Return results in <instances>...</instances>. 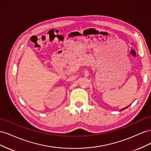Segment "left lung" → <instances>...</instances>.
Wrapping results in <instances>:
<instances>
[{
	"label": "left lung",
	"instance_id": "left-lung-1",
	"mask_svg": "<svg viewBox=\"0 0 151 151\" xmlns=\"http://www.w3.org/2000/svg\"><path fill=\"white\" fill-rule=\"evenodd\" d=\"M130 105H129V106H126V107H125V108H123V109H121V110H120V111H123V109H126V108H128V107H129V106H130Z\"/></svg>",
	"mask_w": 151,
	"mask_h": 151
}]
</instances>
